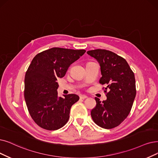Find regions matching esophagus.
<instances>
[{
    "mask_svg": "<svg viewBox=\"0 0 158 158\" xmlns=\"http://www.w3.org/2000/svg\"><path fill=\"white\" fill-rule=\"evenodd\" d=\"M87 98V97L86 95H80V99H85Z\"/></svg>",
    "mask_w": 158,
    "mask_h": 158,
    "instance_id": "34e87169",
    "label": "esophagus"
}]
</instances>
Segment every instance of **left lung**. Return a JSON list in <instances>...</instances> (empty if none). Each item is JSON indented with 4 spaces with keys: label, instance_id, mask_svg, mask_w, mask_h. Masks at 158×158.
Wrapping results in <instances>:
<instances>
[{
    "label": "left lung",
    "instance_id": "1",
    "mask_svg": "<svg viewBox=\"0 0 158 158\" xmlns=\"http://www.w3.org/2000/svg\"><path fill=\"white\" fill-rule=\"evenodd\" d=\"M87 53L100 64L102 77L99 83L106 85L103 89L107 99L101 102L95 97L97 104L91 110V117L101 128L117 127L128 117L134 103L136 95L134 73L124 58L110 50L95 49Z\"/></svg>",
    "mask_w": 158,
    "mask_h": 158
}]
</instances>
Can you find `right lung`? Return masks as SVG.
<instances>
[{
  "instance_id": "right-lung-1",
  "label": "right lung",
  "mask_w": 158,
  "mask_h": 158,
  "mask_svg": "<svg viewBox=\"0 0 158 158\" xmlns=\"http://www.w3.org/2000/svg\"><path fill=\"white\" fill-rule=\"evenodd\" d=\"M85 50L54 47L37 54L24 78V96L31 117L47 130L61 128L67 123L71 106L79 100L75 94L58 96V78L64 77Z\"/></svg>"
}]
</instances>
